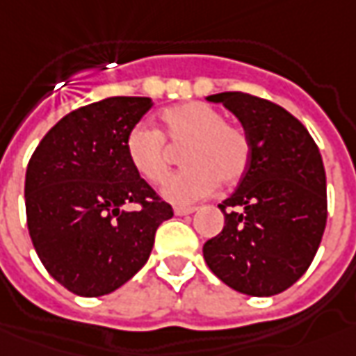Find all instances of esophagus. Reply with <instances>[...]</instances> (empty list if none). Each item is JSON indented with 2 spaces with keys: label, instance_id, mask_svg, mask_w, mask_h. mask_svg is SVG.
Here are the masks:
<instances>
[{
  "label": "esophagus",
  "instance_id": "obj_1",
  "mask_svg": "<svg viewBox=\"0 0 356 356\" xmlns=\"http://www.w3.org/2000/svg\"><path fill=\"white\" fill-rule=\"evenodd\" d=\"M193 211H195V207H184V205H176V207H174V213H176V215H192Z\"/></svg>",
  "mask_w": 356,
  "mask_h": 356
}]
</instances>
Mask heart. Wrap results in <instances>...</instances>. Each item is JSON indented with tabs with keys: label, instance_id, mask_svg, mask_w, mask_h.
I'll use <instances>...</instances> for the list:
<instances>
[{
	"label": "heart",
	"instance_id": "heart-1",
	"mask_svg": "<svg viewBox=\"0 0 356 356\" xmlns=\"http://www.w3.org/2000/svg\"><path fill=\"white\" fill-rule=\"evenodd\" d=\"M172 147H184L180 172L163 184L164 200L188 205L209 195L220 184H236L250 163L248 134L236 124L225 122L219 108L205 102H184L161 114V131L137 124L126 137V154L141 178L161 182L170 164Z\"/></svg>",
	"mask_w": 356,
	"mask_h": 356
}]
</instances>
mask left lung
<instances>
[{
    "instance_id": "1",
    "label": "left lung",
    "mask_w": 356,
    "mask_h": 356,
    "mask_svg": "<svg viewBox=\"0 0 356 356\" xmlns=\"http://www.w3.org/2000/svg\"><path fill=\"white\" fill-rule=\"evenodd\" d=\"M238 118L250 163L220 203L225 227L203 244V257L225 285L273 296L295 285L322 242L327 197L322 154L293 114L246 92L207 97Z\"/></svg>"
}]
</instances>
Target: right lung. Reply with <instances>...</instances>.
<instances>
[{"label": "right lung", "mask_w": 356, "mask_h": 356, "mask_svg": "<svg viewBox=\"0 0 356 356\" xmlns=\"http://www.w3.org/2000/svg\"><path fill=\"white\" fill-rule=\"evenodd\" d=\"M151 106L145 97H110L77 108L29 161V234L48 273L75 295L102 296L127 283L174 215L126 154L127 134ZM127 202L142 209L127 211Z\"/></svg>", "instance_id": "add662e5"}]
</instances>
